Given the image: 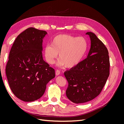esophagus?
Wrapping results in <instances>:
<instances>
[{
	"label": "esophagus",
	"mask_w": 124,
	"mask_h": 124,
	"mask_svg": "<svg viewBox=\"0 0 124 124\" xmlns=\"http://www.w3.org/2000/svg\"><path fill=\"white\" fill-rule=\"evenodd\" d=\"M60 71H59V70H57L56 71V72H55V74H56V76H59V75L60 74Z\"/></svg>",
	"instance_id": "esophagus-1"
}]
</instances>
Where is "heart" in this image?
<instances>
[{
    "label": "heart",
    "mask_w": 124,
    "mask_h": 124,
    "mask_svg": "<svg viewBox=\"0 0 124 124\" xmlns=\"http://www.w3.org/2000/svg\"><path fill=\"white\" fill-rule=\"evenodd\" d=\"M88 48V41L84 37L59 35L52 39L51 44L45 46L44 53L50 64H53L59 54L57 66L70 68L81 62Z\"/></svg>",
    "instance_id": "1"
}]
</instances>
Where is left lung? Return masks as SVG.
<instances>
[{
  "instance_id": "obj_1",
  "label": "left lung",
  "mask_w": 124,
  "mask_h": 124,
  "mask_svg": "<svg viewBox=\"0 0 124 124\" xmlns=\"http://www.w3.org/2000/svg\"><path fill=\"white\" fill-rule=\"evenodd\" d=\"M91 48L86 58L64 73L68 82L66 93L71 101L83 103L98 96L109 76L108 52L94 33L87 32Z\"/></svg>"
}]
</instances>
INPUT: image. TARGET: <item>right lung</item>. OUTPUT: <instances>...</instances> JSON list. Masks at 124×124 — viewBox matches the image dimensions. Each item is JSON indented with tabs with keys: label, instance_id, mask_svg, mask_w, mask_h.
<instances>
[{
	"label": "right lung",
	"instance_id": "obj_1",
	"mask_svg": "<svg viewBox=\"0 0 124 124\" xmlns=\"http://www.w3.org/2000/svg\"><path fill=\"white\" fill-rule=\"evenodd\" d=\"M47 35L44 31L28 28L17 37L11 48L7 80L14 95L25 102L40 98L55 77L54 69L43 59L42 42Z\"/></svg>",
	"mask_w": 124,
	"mask_h": 124
}]
</instances>
